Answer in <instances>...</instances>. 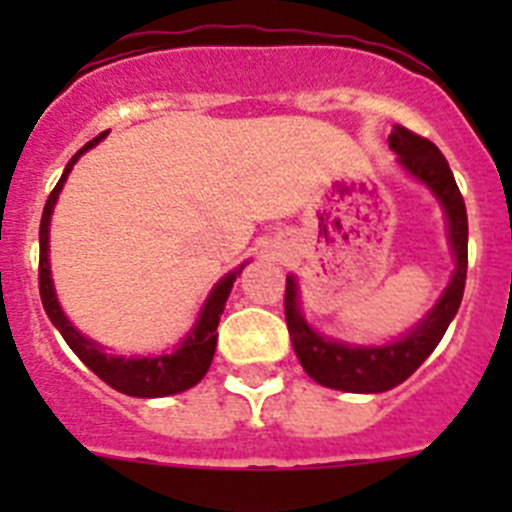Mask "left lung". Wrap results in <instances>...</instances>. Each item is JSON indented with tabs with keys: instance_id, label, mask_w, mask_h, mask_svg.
I'll return each instance as SVG.
<instances>
[{
	"instance_id": "obj_1",
	"label": "left lung",
	"mask_w": 512,
	"mask_h": 512,
	"mask_svg": "<svg viewBox=\"0 0 512 512\" xmlns=\"http://www.w3.org/2000/svg\"><path fill=\"white\" fill-rule=\"evenodd\" d=\"M390 148L400 153V164L418 176L420 182L433 189L441 200L446 217H449V238L454 246L456 271L451 284L446 287L438 305L433 307L431 315L423 320L408 336L400 341L387 343V346H346V343L325 341L318 336L305 318L297 310V284L295 279L287 277V289H284V318H287L289 338L295 346V354L300 359L302 369L323 387L343 392H387L423 364L433 354V348L443 338L449 323L454 320L456 310L464 297V284H467V207L461 197L456 179L449 169V161L443 158L436 143H431L423 135L413 130L395 125L390 135Z\"/></svg>"
}]
</instances>
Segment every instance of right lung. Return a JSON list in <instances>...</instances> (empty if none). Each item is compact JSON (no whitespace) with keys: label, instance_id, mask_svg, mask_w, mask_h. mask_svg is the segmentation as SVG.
Here are the masks:
<instances>
[{"label":"right lung","instance_id":"add662e5","mask_svg":"<svg viewBox=\"0 0 512 512\" xmlns=\"http://www.w3.org/2000/svg\"><path fill=\"white\" fill-rule=\"evenodd\" d=\"M107 133L97 135L94 140H89L87 146L74 153V158L69 161L63 176L58 179V184L53 187L51 197L43 207V217H40V264H38V284H40V300H43L45 312L51 323L61 330L63 341L69 343L71 351L79 356L84 364L97 374L102 382H107L110 387H115L117 392L130 397H166L176 395V392H184L189 387L200 382L207 374L212 364V356H215L217 346V323H220V315L225 310V300L230 295V287H233L235 277L241 274L238 271H230L223 282L212 289L210 300L202 307V315L197 320V325L192 328L187 338L182 341V346L176 348L174 354L166 356H153V359H125V356H112L104 354L102 346H97L94 341L84 338L74 325L66 320V315L61 312V305L56 300V292H53L51 282V266H48V223H51L53 205L58 200V192H61L63 182L69 171L74 169L76 158L84 151H89L92 146H97L99 140Z\"/></svg>","mask_w":512,"mask_h":512}]
</instances>
